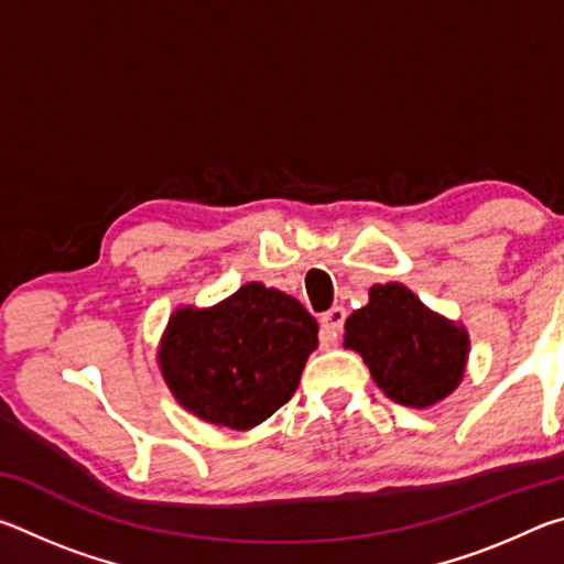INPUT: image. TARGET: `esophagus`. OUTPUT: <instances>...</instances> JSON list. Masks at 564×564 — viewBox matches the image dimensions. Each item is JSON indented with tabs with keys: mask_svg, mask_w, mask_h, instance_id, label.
<instances>
[{
	"mask_svg": "<svg viewBox=\"0 0 564 564\" xmlns=\"http://www.w3.org/2000/svg\"><path fill=\"white\" fill-rule=\"evenodd\" d=\"M343 323H346V308H330L328 313H323L321 316V338L323 343H336L340 330H343Z\"/></svg>",
	"mask_w": 564,
	"mask_h": 564,
	"instance_id": "esophagus-1",
	"label": "esophagus"
}]
</instances>
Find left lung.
Listing matches in <instances>:
<instances>
[{
    "mask_svg": "<svg viewBox=\"0 0 564 564\" xmlns=\"http://www.w3.org/2000/svg\"><path fill=\"white\" fill-rule=\"evenodd\" d=\"M343 346L356 350L376 386L405 408H433L463 383L470 336L403 283H376L346 321Z\"/></svg>",
    "mask_w": 564,
    "mask_h": 564,
    "instance_id": "1",
    "label": "left lung"
}]
</instances>
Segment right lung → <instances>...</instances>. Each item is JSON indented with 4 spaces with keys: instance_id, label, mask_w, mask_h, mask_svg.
Masks as SVG:
<instances>
[{
    "instance_id": "add662e5",
    "label": "right lung",
    "mask_w": 564,
    "mask_h": 564,
    "mask_svg": "<svg viewBox=\"0 0 564 564\" xmlns=\"http://www.w3.org/2000/svg\"><path fill=\"white\" fill-rule=\"evenodd\" d=\"M316 348V318L293 295L251 281L208 308L178 305L156 360L191 415L251 431L293 398Z\"/></svg>"
}]
</instances>
